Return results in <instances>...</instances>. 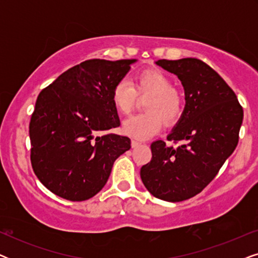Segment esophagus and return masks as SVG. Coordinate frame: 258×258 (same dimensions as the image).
<instances>
[{
  "label": "esophagus",
  "mask_w": 258,
  "mask_h": 258,
  "mask_svg": "<svg viewBox=\"0 0 258 258\" xmlns=\"http://www.w3.org/2000/svg\"><path fill=\"white\" fill-rule=\"evenodd\" d=\"M140 144H141V143L139 142V141H135V140H133V141H132V147H133V148H136V147H139Z\"/></svg>",
  "instance_id": "esophagus-1"
}]
</instances>
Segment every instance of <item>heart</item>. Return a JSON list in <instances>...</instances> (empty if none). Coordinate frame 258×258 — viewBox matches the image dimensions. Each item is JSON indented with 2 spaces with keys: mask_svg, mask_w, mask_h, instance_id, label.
Masks as SVG:
<instances>
[{
  "mask_svg": "<svg viewBox=\"0 0 258 258\" xmlns=\"http://www.w3.org/2000/svg\"><path fill=\"white\" fill-rule=\"evenodd\" d=\"M137 95L147 97L143 115H137L123 123V133L137 140H147L160 132L163 121L172 124L182 114L181 95L174 88L171 77L158 69H146L136 74L133 86L126 80L115 84L111 102L115 110L128 116L135 108Z\"/></svg>",
  "mask_w": 258,
  "mask_h": 258,
  "instance_id": "b5f03b06",
  "label": "heart"
}]
</instances>
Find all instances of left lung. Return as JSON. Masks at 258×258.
I'll return each mask as SVG.
<instances>
[{
  "label": "left lung",
  "instance_id": "8db88e82",
  "mask_svg": "<svg viewBox=\"0 0 258 258\" xmlns=\"http://www.w3.org/2000/svg\"><path fill=\"white\" fill-rule=\"evenodd\" d=\"M158 67L174 74L184 89L185 105L169 141L151 143L153 158L141 168V178L151 195L181 202L202 191L213 181L238 143L243 109L225 81L197 58L158 59Z\"/></svg>",
  "mask_w": 258,
  "mask_h": 258
}]
</instances>
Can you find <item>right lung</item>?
<instances>
[{
    "label": "right lung",
    "instance_id": "right-lung-1",
    "mask_svg": "<svg viewBox=\"0 0 258 258\" xmlns=\"http://www.w3.org/2000/svg\"><path fill=\"white\" fill-rule=\"evenodd\" d=\"M137 59H88L59 75L37 97L29 136L31 165L45 188L79 202L107 183L130 139L102 134L119 125L112 88Z\"/></svg>",
    "mask_w": 258,
    "mask_h": 258
}]
</instances>
